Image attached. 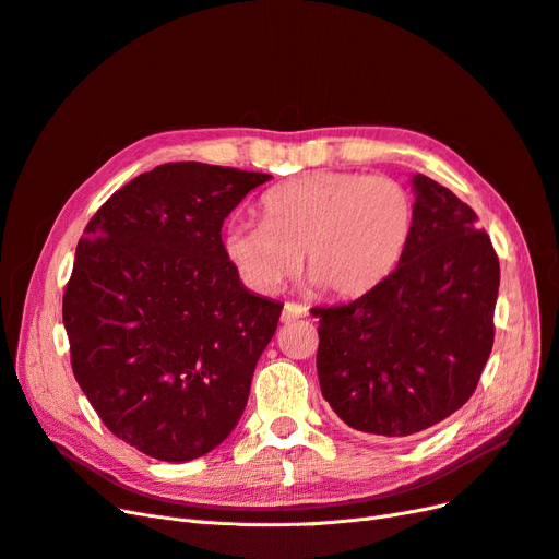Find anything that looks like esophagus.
Segmentation results:
<instances>
[{"label": "esophagus", "mask_w": 559, "mask_h": 559, "mask_svg": "<svg viewBox=\"0 0 559 559\" xmlns=\"http://www.w3.org/2000/svg\"><path fill=\"white\" fill-rule=\"evenodd\" d=\"M302 317H308V308L300 306V302H286L284 310H282L284 324H289V321H296V319H302Z\"/></svg>", "instance_id": "34e87169"}]
</instances>
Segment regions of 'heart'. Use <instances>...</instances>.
Here are the masks:
<instances>
[{"mask_svg":"<svg viewBox=\"0 0 559 559\" xmlns=\"http://www.w3.org/2000/svg\"><path fill=\"white\" fill-rule=\"evenodd\" d=\"M415 233V200L392 177L312 173L261 198V224L228 222L222 247L257 294L300 270L321 294L352 298L394 273Z\"/></svg>","mask_w":559,"mask_h":559,"instance_id":"heart-1","label":"heart"}]
</instances>
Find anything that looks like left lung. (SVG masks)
<instances>
[{
	"label": "left lung",
	"instance_id": "obj_1",
	"mask_svg": "<svg viewBox=\"0 0 559 559\" xmlns=\"http://www.w3.org/2000/svg\"><path fill=\"white\" fill-rule=\"evenodd\" d=\"M415 233L401 263L364 296L312 308L321 396L347 427L401 438L476 392L495 343L499 259L478 216L413 175Z\"/></svg>",
	"mask_w": 559,
	"mask_h": 559
}]
</instances>
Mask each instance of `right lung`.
<instances>
[{"label":"right lung","instance_id":"add662e5","mask_svg":"<svg viewBox=\"0 0 559 559\" xmlns=\"http://www.w3.org/2000/svg\"><path fill=\"white\" fill-rule=\"evenodd\" d=\"M263 173L165 163L118 189L76 245L62 321L105 427L160 462L222 445L284 302L228 263L222 226Z\"/></svg>","mask_w":559,"mask_h":559}]
</instances>
